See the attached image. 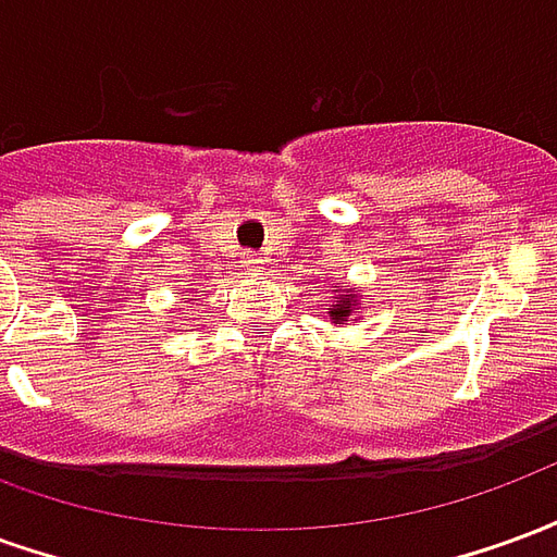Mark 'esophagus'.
Here are the masks:
<instances>
[{
  "label": "esophagus",
  "mask_w": 557,
  "mask_h": 557,
  "mask_svg": "<svg viewBox=\"0 0 557 557\" xmlns=\"http://www.w3.org/2000/svg\"><path fill=\"white\" fill-rule=\"evenodd\" d=\"M244 268H247V274H259V271L265 268V259L256 253H247V259H244Z\"/></svg>",
  "instance_id": "esophagus-1"
}]
</instances>
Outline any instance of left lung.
I'll return each mask as SVG.
<instances>
[{"label": "left lung", "instance_id": "left-lung-1", "mask_svg": "<svg viewBox=\"0 0 557 557\" xmlns=\"http://www.w3.org/2000/svg\"><path fill=\"white\" fill-rule=\"evenodd\" d=\"M355 310H358V298H355V295H343L337 304L327 307V315L334 319V325H346Z\"/></svg>", "mask_w": 557, "mask_h": 557}]
</instances>
